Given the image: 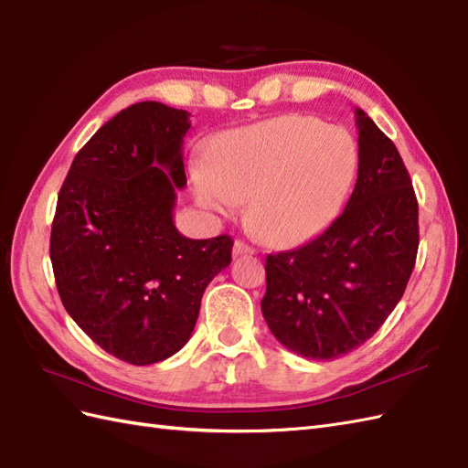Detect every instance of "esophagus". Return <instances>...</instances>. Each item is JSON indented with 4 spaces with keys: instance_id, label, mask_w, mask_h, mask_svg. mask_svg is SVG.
Returning <instances> with one entry per match:
<instances>
[{
    "instance_id": "esophagus-1",
    "label": "esophagus",
    "mask_w": 468,
    "mask_h": 468,
    "mask_svg": "<svg viewBox=\"0 0 468 468\" xmlns=\"http://www.w3.org/2000/svg\"><path fill=\"white\" fill-rule=\"evenodd\" d=\"M239 255H255V249L243 241H235L233 243V257H239Z\"/></svg>"
}]
</instances>
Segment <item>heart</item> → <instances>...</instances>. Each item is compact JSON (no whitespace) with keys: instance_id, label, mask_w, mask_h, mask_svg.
I'll list each match as a JSON object with an SVG mask.
<instances>
[{"instance_id":"obj_1","label":"heart","mask_w":468,"mask_h":468,"mask_svg":"<svg viewBox=\"0 0 468 468\" xmlns=\"http://www.w3.org/2000/svg\"><path fill=\"white\" fill-rule=\"evenodd\" d=\"M358 169L349 132L317 117L281 115L215 139L207 165L193 173L203 209L245 219L271 245H295L339 213Z\"/></svg>"}]
</instances>
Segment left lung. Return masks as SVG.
<instances>
[{"label":"left lung","instance_id":"1","mask_svg":"<svg viewBox=\"0 0 468 468\" xmlns=\"http://www.w3.org/2000/svg\"><path fill=\"white\" fill-rule=\"evenodd\" d=\"M358 173L345 211L292 251L267 255L261 311L275 339L314 361L351 353L403 297L419 249V203L409 171L363 110Z\"/></svg>","mask_w":468,"mask_h":468}]
</instances>
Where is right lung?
I'll list each match as a JSON object with an SVG mask.
<instances>
[{
	"label": "right lung",
	"instance_id": "add662e5",
	"mask_svg": "<svg viewBox=\"0 0 468 468\" xmlns=\"http://www.w3.org/2000/svg\"><path fill=\"white\" fill-rule=\"evenodd\" d=\"M189 113L159 101L119 112L75 155L58 195L49 257L65 311L103 351L154 365L189 341L233 239L183 237Z\"/></svg>",
	"mask_w": 468,
	"mask_h": 468
}]
</instances>
